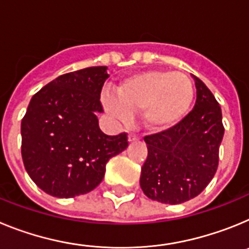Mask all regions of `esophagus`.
Returning a JSON list of instances; mask_svg holds the SVG:
<instances>
[{"label":"esophagus","mask_w":249,"mask_h":249,"mask_svg":"<svg viewBox=\"0 0 249 249\" xmlns=\"http://www.w3.org/2000/svg\"><path fill=\"white\" fill-rule=\"evenodd\" d=\"M140 136L138 135H136V133H129L128 135V141L129 142H136V141H138L140 140Z\"/></svg>","instance_id":"obj_1"}]
</instances>
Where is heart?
Masks as SVG:
<instances>
[{
  "mask_svg": "<svg viewBox=\"0 0 249 249\" xmlns=\"http://www.w3.org/2000/svg\"><path fill=\"white\" fill-rule=\"evenodd\" d=\"M193 97L195 89L188 76L149 70L126 78L116 89V97L108 98L106 105L120 118L142 109V118L149 128L164 129L186 116Z\"/></svg>",
  "mask_w": 249,
  "mask_h": 249,
  "instance_id": "1",
  "label": "heart"
}]
</instances>
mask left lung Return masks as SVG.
I'll return each mask as SVG.
<instances>
[{
	"instance_id": "left-lung-1",
	"label": "left lung",
	"mask_w": 249,
	"mask_h": 249,
	"mask_svg": "<svg viewBox=\"0 0 249 249\" xmlns=\"http://www.w3.org/2000/svg\"><path fill=\"white\" fill-rule=\"evenodd\" d=\"M197 100L192 111L166 131L144 137L148 156L140 184L153 201L179 204L198 196L212 181L224 127L212 92L193 76Z\"/></svg>"
}]
</instances>
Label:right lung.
<instances>
[{
	"instance_id": "obj_1",
	"label": "right lung",
	"mask_w": 249,
	"mask_h": 249,
	"mask_svg": "<svg viewBox=\"0 0 249 249\" xmlns=\"http://www.w3.org/2000/svg\"><path fill=\"white\" fill-rule=\"evenodd\" d=\"M107 67L57 77L35 94L21 122L23 164L47 195L72 198L102 182L109 158L127 148V133L107 136L96 113Z\"/></svg>"
}]
</instances>
